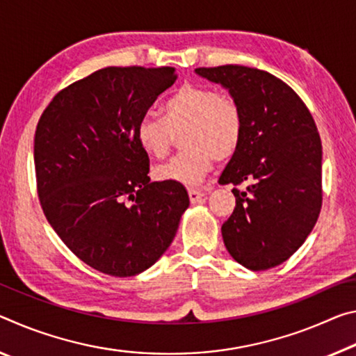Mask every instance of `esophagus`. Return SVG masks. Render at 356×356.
Segmentation results:
<instances>
[{"label": "esophagus", "instance_id": "obj_1", "mask_svg": "<svg viewBox=\"0 0 356 356\" xmlns=\"http://www.w3.org/2000/svg\"><path fill=\"white\" fill-rule=\"evenodd\" d=\"M203 197H205V194H203L202 191H199V189H189V200H191V203H200L203 200Z\"/></svg>", "mask_w": 356, "mask_h": 356}]
</instances>
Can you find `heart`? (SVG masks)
Wrapping results in <instances>:
<instances>
[{"label":"heart","instance_id":"b5f03b06","mask_svg":"<svg viewBox=\"0 0 356 356\" xmlns=\"http://www.w3.org/2000/svg\"><path fill=\"white\" fill-rule=\"evenodd\" d=\"M162 118L145 116L136 138L140 149L162 157L181 131L184 151L154 167L157 181L195 188L211 170L214 159L225 161L236 153L243 138V113L229 95L202 85H183L161 108Z\"/></svg>","mask_w":356,"mask_h":356}]
</instances>
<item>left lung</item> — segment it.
Here are the masks:
<instances>
[{
	"instance_id": "obj_1",
	"label": "left lung",
	"mask_w": 356,
	"mask_h": 356,
	"mask_svg": "<svg viewBox=\"0 0 356 356\" xmlns=\"http://www.w3.org/2000/svg\"><path fill=\"white\" fill-rule=\"evenodd\" d=\"M197 75L229 91L243 113V138L219 178L236 207L222 224L229 254L248 270L281 265L312 232L322 208V142L300 96L275 75L227 64Z\"/></svg>"
}]
</instances>
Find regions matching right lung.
Here are the masks:
<instances>
[{
    "instance_id": "1",
    "label": "right lung",
    "mask_w": 356,
    "mask_h": 356,
    "mask_svg": "<svg viewBox=\"0 0 356 356\" xmlns=\"http://www.w3.org/2000/svg\"><path fill=\"white\" fill-rule=\"evenodd\" d=\"M175 67H104L58 92L34 134L40 205L77 257L110 276L153 266L189 207L184 186L151 181L136 129Z\"/></svg>"
}]
</instances>
